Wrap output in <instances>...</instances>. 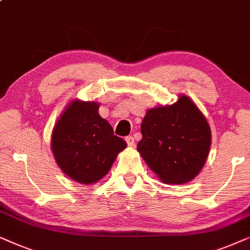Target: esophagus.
<instances>
[{
    "label": "esophagus",
    "instance_id": "esophagus-1",
    "mask_svg": "<svg viewBox=\"0 0 250 250\" xmlns=\"http://www.w3.org/2000/svg\"><path fill=\"white\" fill-rule=\"evenodd\" d=\"M125 142H126V144H128V146H130V147H132L133 145H135V138H133L132 136L125 137Z\"/></svg>",
    "mask_w": 250,
    "mask_h": 250
}]
</instances>
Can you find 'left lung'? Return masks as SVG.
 I'll return each instance as SVG.
<instances>
[{
    "mask_svg": "<svg viewBox=\"0 0 250 250\" xmlns=\"http://www.w3.org/2000/svg\"><path fill=\"white\" fill-rule=\"evenodd\" d=\"M137 150L164 184H187L197 177L209 153L210 128L186 95L178 102L150 108L142 122Z\"/></svg>",
    "mask_w": 250,
    "mask_h": 250,
    "instance_id": "left-lung-1",
    "label": "left lung"
}]
</instances>
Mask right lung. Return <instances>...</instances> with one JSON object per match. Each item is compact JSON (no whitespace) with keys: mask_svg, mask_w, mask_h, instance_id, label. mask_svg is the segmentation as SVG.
<instances>
[{"mask_svg":"<svg viewBox=\"0 0 250 250\" xmlns=\"http://www.w3.org/2000/svg\"><path fill=\"white\" fill-rule=\"evenodd\" d=\"M96 102L75 100L52 132L51 148L60 168L79 184L93 185L110 171L125 142L98 114Z\"/></svg>","mask_w":250,"mask_h":250,"instance_id":"add662e5","label":"right lung"}]
</instances>
